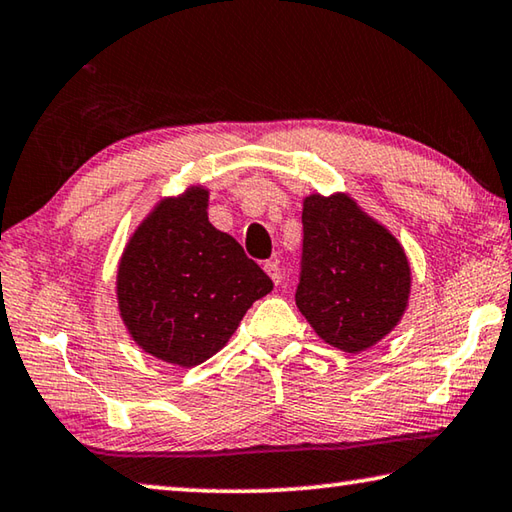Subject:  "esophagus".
<instances>
[{"label":"esophagus","mask_w":512,"mask_h":512,"mask_svg":"<svg viewBox=\"0 0 512 512\" xmlns=\"http://www.w3.org/2000/svg\"><path fill=\"white\" fill-rule=\"evenodd\" d=\"M264 271H266V275L271 277V280H273L275 284H280V282H282V271H280V264H277L275 259H273V262H266V264H264Z\"/></svg>","instance_id":"esophagus-1"}]
</instances>
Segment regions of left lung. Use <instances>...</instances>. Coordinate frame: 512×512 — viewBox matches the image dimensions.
Masks as SVG:
<instances>
[{"instance_id": "obj_1", "label": "left lung", "mask_w": 512, "mask_h": 512, "mask_svg": "<svg viewBox=\"0 0 512 512\" xmlns=\"http://www.w3.org/2000/svg\"><path fill=\"white\" fill-rule=\"evenodd\" d=\"M302 275L296 305L332 348L359 354L400 325L411 298V264L384 223L350 194L302 201Z\"/></svg>"}]
</instances>
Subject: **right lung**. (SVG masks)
<instances>
[{"label":"right lung","instance_id":"1","mask_svg":"<svg viewBox=\"0 0 512 512\" xmlns=\"http://www.w3.org/2000/svg\"><path fill=\"white\" fill-rule=\"evenodd\" d=\"M210 189L164 196L137 225L117 266V309L151 357L194 368L214 357L273 282L207 219Z\"/></svg>","mask_w":512,"mask_h":512}]
</instances>
